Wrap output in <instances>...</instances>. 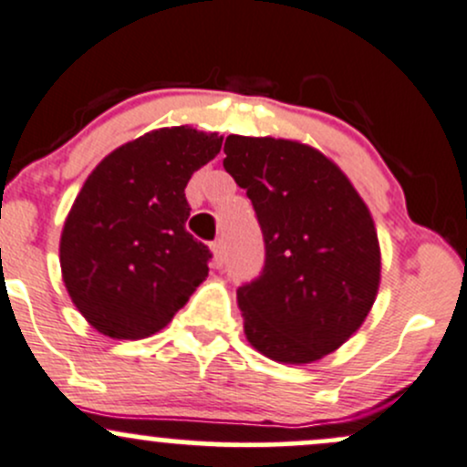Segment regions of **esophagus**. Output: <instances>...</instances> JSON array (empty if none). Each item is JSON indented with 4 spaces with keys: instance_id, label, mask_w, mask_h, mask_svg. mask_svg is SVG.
Segmentation results:
<instances>
[{
    "instance_id": "1",
    "label": "esophagus",
    "mask_w": 467,
    "mask_h": 467,
    "mask_svg": "<svg viewBox=\"0 0 467 467\" xmlns=\"http://www.w3.org/2000/svg\"><path fill=\"white\" fill-rule=\"evenodd\" d=\"M210 250H213L214 264H217V266H221V264H223V259H225V246H223V242H221V239H217V242H214L213 246H210Z\"/></svg>"
}]
</instances>
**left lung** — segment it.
Returning <instances> with one entry per match:
<instances>
[{"mask_svg":"<svg viewBox=\"0 0 467 467\" xmlns=\"http://www.w3.org/2000/svg\"><path fill=\"white\" fill-rule=\"evenodd\" d=\"M223 168L246 190L266 264L237 291L246 340L282 365H308L362 327L380 286L369 208L316 147L230 134Z\"/></svg>","mask_w":467,"mask_h":467,"instance_id":"left-lung-1","label":"left lung"}]
</instances>
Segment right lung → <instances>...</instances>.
Here are the masks:
<instances>
[{"instance_id": "right-lung-1", "label": "right lung", "mask_w": 467, "mask_h": 467, "mask_svg": "<svg viewBox=\"0 0 467 467\" xmlns=\"http://www.w3.org/2000/svg\"><path fill=\"white\" fill-rule=\"evenodd\" d=\"M221 143L217 131L161 127L87 176L62 228L60 268L68 297L98 333L154 336L208 277L213 254L185 230V185Z\"/></svg>"}]
</instances>
